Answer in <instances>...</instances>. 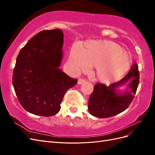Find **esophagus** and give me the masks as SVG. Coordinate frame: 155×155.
Segmentation results:
<instances>
[{"label":"esophagus","instance_id":"1","mask_svg":"<svg viewBox=\"0 0 155 155\" xmlns=\"http://www.w3.org/2000/svg\"><path fill=\"white\" fill-rule=\"evenodd\" d=\"M85 82H86V80L84 79H79L78 81V85H81V84L84 83Z\"/></svg>","mask_w":155,"mask_h":155}]
</instances>
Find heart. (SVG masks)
<instances>
[{"label":"heart","mask_w":155,"mask_h":155,"mask_svg":"<svg viewBox=\"0 0 155 155\" xmlns=\"http://www.w3.org/2000/svg\"><path fill=\"white\" fill-rule=\"evenodd\" d=\"M69 62L75 71L95 67L94 74L100 81H116L128 71L131 65L130 55L114 42L89 40L80 48L74 45L70 50Z\"/></svg>","instance_id":"1"}]
</instances>
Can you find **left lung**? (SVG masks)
Returning <instances> with one entry per match:
<instances>
[{
	"mask_svg": "<svg viewBox=\"0 0 155 155\" xmlns=\"http://www.w3.org/2000/svg\"><path fill=\"white\" fill-rule=\"evenodd\" d=\"M139 84L137 64L134 63L129 72L120 81L106 86L97 83L89 97L88 111L97 118H105L115 116L127 109L133 101ZM127 85L126 90L119 91L118 88Z\"/></svg>",
	"mask_w": 155,
	"mask_h": 155,
	"instance_id": "left-lung-1",
	"label": "left lung"
}]
</instances>
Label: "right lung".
Instances as JSON below:
<instances>
[{
	"label": "right lung",
	"instance_id": "obj_1",
	"mask_svg": "<svg viewBox=\"0 0 155 155\" xmlns=\"http://www.w3.org/2000/svg\"><path fill=\"white\" fill-rule=\"evenodd\" d=\"M63 37L60 29L42 31L17 56L13 85L21 105L31 114L46 117L57 114L65 92L78 82L59 68Z\"/></svg>",
	"mask_w": 155,
	"mask_h": 155
}]
</instances>
